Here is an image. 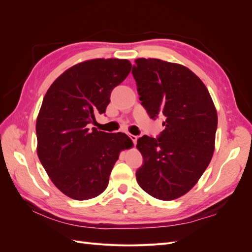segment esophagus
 I'll return each mask as SVG.
<instances>
[{
	"mask_svg": "<svg viewBox=\"0 0 252 252\" xmlns=\"http://www.w3.org/2000/svg\"><path fill=\"white\" fill-rule=\"evenodd\" d=\"M129 138H130V140L133 142V145L136 144V140H138V136L133 135V134H129Z\"/></svg>",
	"mask_w": 252,
	"mask_h": 252,
	"instance_id": "34e87169",
	"label": "esophagus"
}]
</instances>
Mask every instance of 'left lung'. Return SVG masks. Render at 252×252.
Masks as SVG:
<instances>
[{
    "label": "left lung",
    "instance_id": "1",
    "mask_svg": "<svg viewBox=\"0 0 252 252\" xmlns=\"http://www.w3.org/2000/svg\"><path fill=\"white\" fill-rule=\"evenodd\" d=\"M131 73L150 119H164L158 138L138 140L143 165L135 172L136 181L156 199L175 200L195 185L211 161L216 107L204 83L185 66L138 59Z\"/></svg>",
    "mask_w": 252,
    "mask_h": 252
}]
</instances>
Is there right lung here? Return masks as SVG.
Listing matches in <instances>:
<instances>
[{
	"label": "right lung",
	"mask_w": 252,
	"mask_h": 252,
	"mask_svg": "<svg viewBox=\"0 0 252 252\" xmlns=\"http://www.w3.org/2000/svg\"><path fill=\"white\" fill-rule=\"evenodd\" d=\"M130 68L128 60L86 61L61 74L44 96L35 127L37 156L53 184L73 200L101 194L120 151L132 145L125 133L87 127L106 111L111 91Z\"/></svg>",
	"instance_id": "obj_1"
}]
</instances>
